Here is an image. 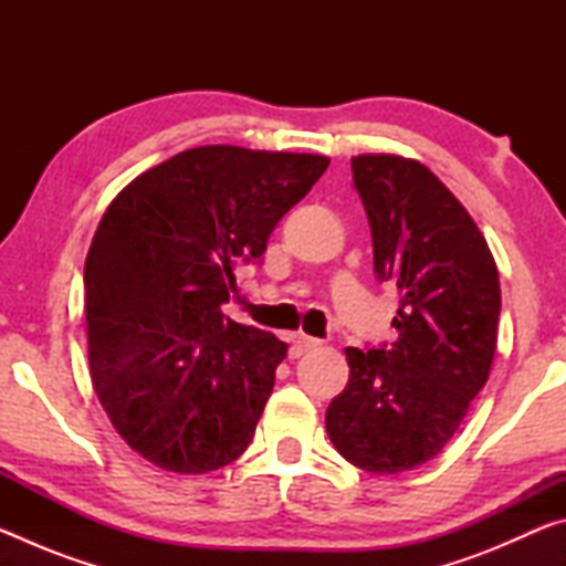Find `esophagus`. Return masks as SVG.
<instances>
[{
	"instance_id": "34e87169",
	"label": "esophagus",
	"mask_w": 566,
	"mask_h": 566,
	"mask_svg": "<svg viewBox=\"0 0 566 566\" xmlns=\"http://www.w3.org/2000/svg\"><path fill=\"white\" fill-rule=\"evenodd\" d=\"M319 344H322V342L310 337V334L296 332V334H292V357H302V354L317 349Z\"/></svg>"
}]
</instances>
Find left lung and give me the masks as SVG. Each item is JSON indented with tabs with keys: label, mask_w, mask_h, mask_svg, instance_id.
Listing matches in <instances>:
<instances>
[{
	"label": "left lung",
	"mask_w": 566,
	"mask_h": 566,
	"mask_svg": "<svg viewBox=\"0 0 566 566\" xmlns=\"http://www.w3.org/2000/svg\"><path fill=\"white\" fill-rule=\"evenodd\" d=\"M375 247V274L399 290V339L347 347L349 381L327 409L337 452L371 474L434 459L490 377L502 292L474 219L424 165L352 159Z\"/></svg>",
	"instance_id": "obj_1"
}]
</instances>
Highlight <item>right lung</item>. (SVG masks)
Segmentation results:
<instances>
[{
    "mask_svg": "<svg viewBox=\"0 0 566 566\" xmlns=\"http://www.w3.org/2000/svg\"><path fill=\"white\" fill-rule=\"evenodd\" d=\"M327 167L322 155L197 147L139 175L104 212L84 264L92 385L147 462L207 474L252 442L286 344L222 304L234 266L262 262Z\"/></svg>",
    "mask_w": 566,
    "mask_h": 566,
    "instance_id": "right-lung-1",
    "label": "right lung"
}]
</instances>
